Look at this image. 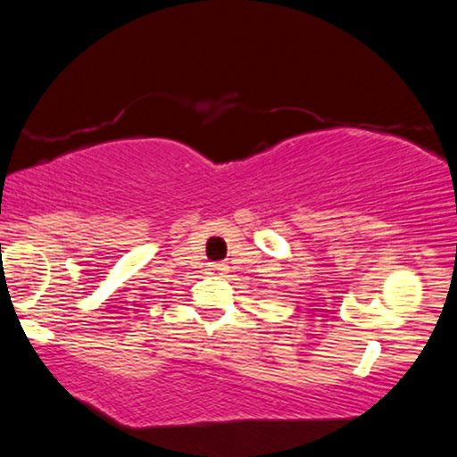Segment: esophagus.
<instances>
[{
  "label": "esophagus",
  "mask_w": 457,
  "mask_h": 457,
  "mask_svg": "<svg viewBox=\"0 0 457 457\" xmlns=\"http://www.w3.org/2000/svg\"><path fill=\"white\" fill-rule=\"evenodd\" d=\"M210 270L214 272V274H224V272L228 270V266H227V264H212Z\"/></svg>",
  "instance_id": "34e87169"
}]
</instances>
